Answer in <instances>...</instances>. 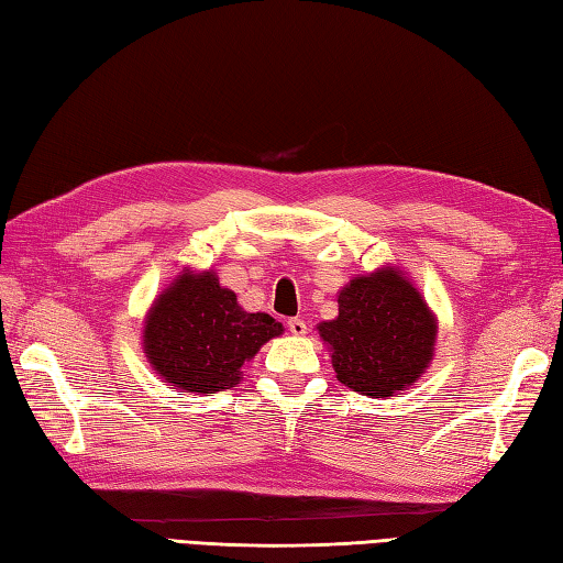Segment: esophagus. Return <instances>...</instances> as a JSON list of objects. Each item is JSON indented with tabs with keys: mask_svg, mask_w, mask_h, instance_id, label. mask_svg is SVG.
Returning <instances> with one entry per match:
<instances>
[{
	"mask_svg": "<svg viewBox=\"0 0 563 563\" xmlns=\"http://www.w3.org/2000/svg\"><path fill=\"white\" fill-rule=\"evenodd\" d=\"M288 329H290V333H295V336H305V333H307V321L300 319V317H292L288 321Z\"/></svg>",
	"mask_w": 563,
	"mask_h": 563,
	"instance_id": "34e87169",
	"label": "esophagus"
}]
</instances>
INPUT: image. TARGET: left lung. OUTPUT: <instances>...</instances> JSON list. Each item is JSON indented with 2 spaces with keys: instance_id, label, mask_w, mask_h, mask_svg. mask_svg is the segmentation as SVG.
Wrapping results in <instances>:
<instances>
[{
  "instance_id": "obj_1",
  "label": "left lung",
  "mask_w": 563,
  "mask_h": 563,
  "mask_svg": "<svg viewBox=\"0 0 563 563\" xmlns=\"http://www.w3.org/2000/svg\"><path fill=\"white\" fill-rule=\"evenodd\" d=\"M435 331L421 295L397 271L351 280L339 295V317L319 324L336 377L367 397H391L421 377Z\"/></svg>"
}]
</instances>
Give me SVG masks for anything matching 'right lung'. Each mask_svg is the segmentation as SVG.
I'll return each instance as SVG.
<instances>
[{"label":"right lung","instance_id":"add662e5","mask_svg":"<svg viewBox=\"0 0 563 563\" xmlns=\"http://www.w3.org/2000/svg\"><path fill=\"white\" fill-rule=\"evenodd\" d=\"M280 333L273 317L244 312L210 271L184 273L150 309L145 353L172 387L214 394L239 385L242 365Z\"/></svg>","mask_w":563,"mask_h":563}]
</instances>
